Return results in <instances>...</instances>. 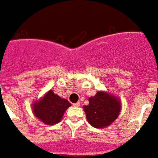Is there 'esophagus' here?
Here are the masks:
<instances>
[{
	"label": "esophagus",
	"instance_id": "esophagus-1",
	"mask_svg": "<svg viewBox=\"0 0 158 158\" xmlns=\"http://www.w3.org/2000/svg\"><path fill=\"white\" fill-rule=\"evenodd\" d=\"M72 105L74 106V107H79V106H80V103H73V104H72Z\"/></svg>",
	"mask_w": 158,
	"mask_h": 158
}]
</instances>
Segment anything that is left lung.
<instances>
[{
    "mask_svg": "<svg viewBox=\"0 0 158 158\" xmlns=\"http://www.w3.org/2000/svg\"><path fill=\"white\" fill-rule=\"evenodd\" d=\"M88 100L89 104L84 107V111L87 121L93 127H106L112 124L119 114L121 104L110 94L98 92Z\"/></svg>",
    "mask_w": 158,
    "mask_h": 158,
    "instance_id": "8db88e82",
    "label": "left lung"
}]
</instances>
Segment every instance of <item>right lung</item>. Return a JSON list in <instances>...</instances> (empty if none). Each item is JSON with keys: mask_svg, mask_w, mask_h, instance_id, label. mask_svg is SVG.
<instances>
[{"mask_svg": "<svg viewBox=\"0 0 158 158\" xmlns=\"http://www.w3.org/2000/svg\"><path fill=\"white\" fill-rule=\"evenodd\" d=\"M71 103L66 99H63L52 90L38 103H34L33 110L37 118H39L46 125H54L60 122L66 109Z\"/></svg>", "mask_w": 158, "mask_h": 158, "instance_id": "add662e5", "label": "right lung"}]
</instances>
